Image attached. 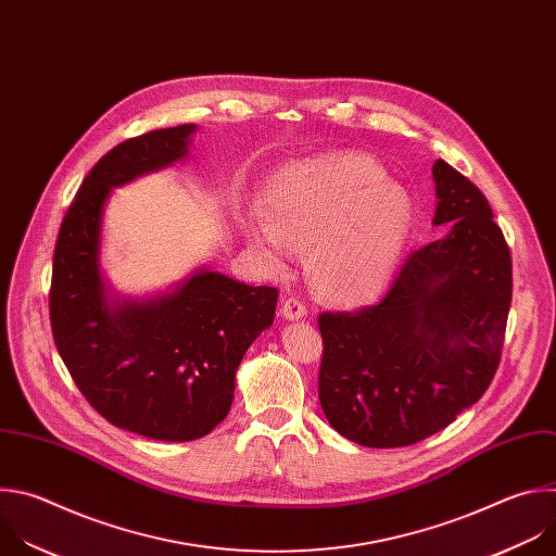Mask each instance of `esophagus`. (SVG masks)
<instances>
[{
    "mask_svg": "<svg viewBox=\"0 0 556 556\" xmlns=\"http://www.w3.org/2000/svg\"><path fill=\"white\" fill-rule=\"evenodd\" d=\"M280 315L285 319H302L306 315V304L298 295H289V298L282 300Z\"/></svg>",
    "mask_w": 556,
    "mask_h": 556,
    "instance_id": "esophagus-1",
    "label": "esophagus"
}]
</instances>
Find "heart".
<instances>
[{"instance_id": "1", "label": "heart", "mask_w": 556, "mask_h": 556, "mask_svg": "<svg viewBox=\"0 0 556 556\" xmlns=\"http://www.w3.org/2000/svg\"><path fill=\"white\" fill-rule=\"evenodd\" d=\"M265 214L243 224L271 269L308 248V276L319 295L359 304L392 280L407 245V192L383 179L368 157L332 153L295 164L271 179Z\"/></svg>"}]
</instances>
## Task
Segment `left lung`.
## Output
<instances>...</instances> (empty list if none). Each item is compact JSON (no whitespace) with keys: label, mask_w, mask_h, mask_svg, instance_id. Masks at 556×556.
<instances>
[{"label":"left lung","mask_w":556,"mask_h":556,"mask_svg":"<svg viewBox=\"0 0 556 556\" xmlns=\"http://www.w3.org/2000/svg\"><path fill=\"white\" fill-rule=\"evenodd\" d=\"M438 241L407 256L379 304L317 317L319 403L344 438L390 450L445 429L491 386L513 263L480 188L435 160Z\"/></svg>","instance_id":"left-lung-1"}]
</instances>
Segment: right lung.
Returning a JSON list of instances; mask_svg holds the SVG:
<instances>
[{"label":"right lung","instance_id":"1","mask_svg":"<svg viewBox=\"0 0 556 556\" xmlns=\"http://www.w3.org/2000/svg\"><path fill=\"white\" fill-rule=\"evenodd\" d=\"M194 129L149 131L100 157L61 224L50 287L54 344L89 405L111 425L168 442L197 440L228 416L237 368L278 302L276 287L207 269L147 300L111 298L102 280L111 190L186 160Z\"/></svg>","mask_w":556,"mask_h":556}]
</instances>
